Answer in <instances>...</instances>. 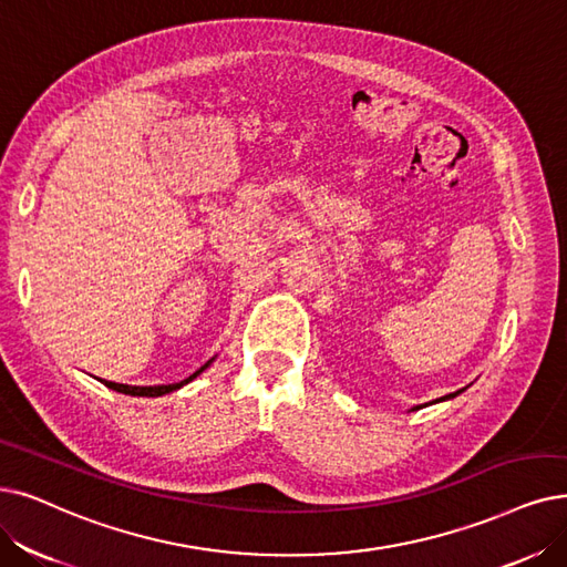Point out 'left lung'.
<instances>
[{"instance_id": "1", "label": "left lung", "mask_w": 567, "mask_h": 567, "mask_svg": "<svg viewBox=\"0 0 567 567\" xmlns=\"http://www.w3.org/2000/svg\"><path fill=\"white\" fill-rule=\"evenodd\" d=\"M463 391H465V389H461V391H456V393H449V395H444V398H440V400H433V402H446V400H454V398H456V395H461V393H463ZM421 406H423V404H419V406H414V410H412V412H416V410H421Z\"/></svg>"}]
</instances>
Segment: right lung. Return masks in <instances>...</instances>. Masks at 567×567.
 I'll use <instances>...</instances> for the list:
<instances>
[{
	"instance_id": "right-lung-1",
	"label": "right lung",
	"mask_w": 567,
	"mask_h": 567,
	"mask_svg": "<svg viewBox=\"0 0 567 567\" xmlns=\"http://www.w3.org/2000/svg\"><path fill=\"white\" fill-rule=\"evenodd\" d=\"M216 360V355L212 358V360H207L205 365H202L197 372H193L188 379H184V381H178V383H163V386H127V383H116V381H104V379H100L106 389H111V391H118V393H125V395H137V398H161V395H167V393H174V391H178V389H184L186 383H190L193 379H197L202 372H205L212 362Z\"/></svg>"
}]
</instances>
